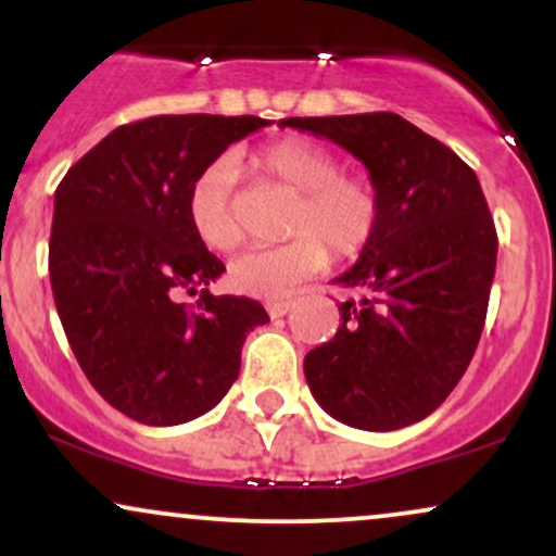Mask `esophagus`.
<instances>
[{"mask_svg": "<svg viewBox=\"0 0 556 556\" xmlns=\"http://www.w3.org/2000/svg\"><path fill=\"white\" fill-rule=\"evenodd\" d=\"M295 308V303L292 300H274V303L266 305V311H269L271 318H279V316H287L290 311Z\"/></svg>", "mask_w": 556, "mask_h": 556, "instance_id": "1", "label": "esophagus"}]
</instances>
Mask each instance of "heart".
Masks as SVG:
<instances>
[{
  "label": "heart",
  "mask_w": 556,
  "mask_h": 556,
  "mask_svg": "<svg viewBox=\"0 0 556 556\" xmlns=\"http://www.w3.org/2000/svg\"><path fill=\"white\" fill-rule=\"evenodd\" d=\"M258 182L295 193L285 222L290 240L282 245L242 253L229 266V282L240 292L287 298L298 285L327 269L329 251L337 258L358 256L374 240L381 222V195L371 177L344 172L342 159L308 138H279L245 159ZM238 172L229 159L203 167L185 198L190 229L208 251H232L242 229L235 212Z\"/></svg>",
  "instance_id": "1"
}]
</instances>
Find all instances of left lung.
<instances>
[{
	"label": "left lung",
	"mask_w": 556,
	"mask_h": 556,
	"mask_svg": "<svg viewBox=\"0 0 556 556\" xmlns=\"http://www.w3.org/2000/svg\"><path fill=\"white\" fill-rule=\"evenodd\" d=\"M366 164L381 222L334 279L358 292L340 329L303 361L331 418L363 431L424 420L473 358L496 269V229L476 172L400 114L287 117Z\"/></svg>",
	"instance_id": "obj_1"
}]
</instances>
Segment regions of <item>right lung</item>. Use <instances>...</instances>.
<instances>
[{"instance_id": "obj_1", "label": "right lung", "mask_w": 556, "mask_h": 556, "mask_svg": "<svg viewBox=\"0 0 556 556\" xmlns=\"http://www.w3.org/2000/svg\"><path fill=\"white\" fill-rule=\"evenodd\" d=\"M261 117L159 114L119 125L54 193L49 277L83 374L127 418L177 426L208 413L240 374L258 300L206 290L225 264L185 214L193 177ZM182 291L199 292L193 306Z\"/></svg>"}]
</instances>
